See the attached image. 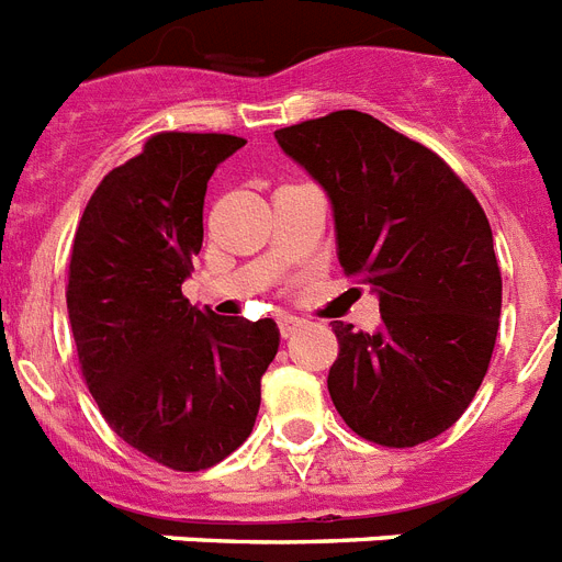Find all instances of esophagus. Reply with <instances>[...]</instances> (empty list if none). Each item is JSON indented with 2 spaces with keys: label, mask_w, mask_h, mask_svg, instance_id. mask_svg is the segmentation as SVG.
<instances>
[{
  "label": "esophagus",
  "mask_w": 562,
  "mask_h": 562,
  "mask_svg": "<svg viewBox=\"0 0 562 562\" xmlns=\"http://www.w3.org/2000/svg\"><path fill=\"white\" fill-rule=\"evenodd\" d=\"M299 327H301V318H292V315H281V318H278V330H281V336L284 338H290Z\"/></svg>",
  "instance_id": "obj_1"
}]
</instances>
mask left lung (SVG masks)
I'll list each match as a JSON object with an SVG mask.
<instances>
[{
  "instance_id": "8db88e82",
  "label": "left lung",
  "mask_w": 562,
  "mask_h": 562,
  "mask_svg": "<svg viewBox=\"0 0 562 562\" xmlns=\"http://www.w3.org/2000/svg\"><path fill=\"white\" fill-rule=\"evenodd\" d=\"M324 189L336 255L379 299L373 333L336 324L327 387L370 442L414 448L465 414L488 370L503 310L488 217L430 148L361 111L276 132Z\"/></svg>"
}]
</instances>
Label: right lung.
I'll list each match as a JSON object with an SVG mask.
<instances>
[{
	"mask_svg": "<svg viewBox=\"0 0 562 562\" xmlns=\"http://www.w3.org/2000/svg\"><path fill=\"white\" fill-rule=\"evenodd\" d=\"M247 140L155 134L91 194L74 235L68 322L88 391L120 439L175 471H203L252 434L272 318L183 299L215 169Z\"/></svg>",
	"mask_w": 562,
	"mask_h": 562,
	"instance_id": "obj_1",
	"label": "right lung"
}]
</instances>
